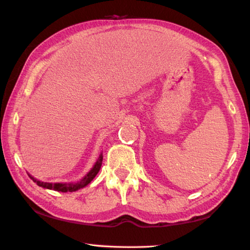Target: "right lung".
<instances>
[{"mask_svg": "<svg viewBox=\"0 0 250 250\" xmlns=\"http://www.w3.org/2000/svg\"><path fill=\"white\" fill-rule=\"evenodd\" d=\"M101 164H103V155L100 154L98 161H97L95 167L91 168L90 172L88 173V174L83 177V180H80L77 183H45V182H41V181H37L36 179H34L33 176L29 175V177L35 182V183L42 186V188H48V189H54V191H58V192H75L77 191L79 188H83L84 186L88 185L90 183V182L94 180V177L97 175V173L99 172L100 167H101Z\"/></svg>", "mask_w": 250, "mask_h": 250, "instance_id": "add662e5", "label": "right lung"}]
</instances>
